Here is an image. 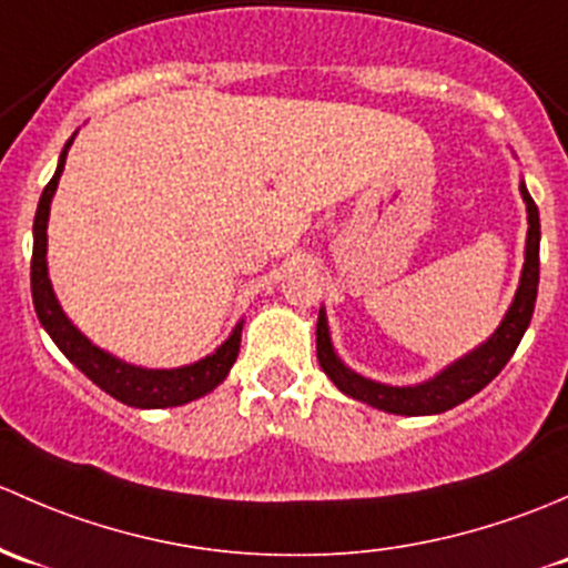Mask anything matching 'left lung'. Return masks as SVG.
<instances>
[{
    "instance_id": "obj_1",
    "label": "left lung",
    "mask_w": 568,
    "mask_h": 568,
    "mask_svg": "<svg viewBox=\"0 0 568 568\" xmlns=\"http://www.w3.org/2000/svg\"><path fill=\"white\" fill-rule=\"evenodd\" d=\"M523 191L525 204H528V248H525V267L523 278H519V290L514 295L511 308L503 317L498 331L493 333L487 344L473 349L470 355L448 366L446 372L437 374L435 379L424 385H413V388H394V385L372 383V379L361 377V374L349 372L342 361L336 358L331 347V336H327L325 314L317 320V361L323 366L327 377L336 383L342 394L353 396V399L366 402V405L377 407V410L396 413V415H432V413H446L452 407L462 405L470 399L473 394L493 383L498 377L503 366L517 349L519 338L528 331L530 317H534V303L536 292H539V207L530 199L528 189L519 185Z\"/></svg>"
}]
</instances>
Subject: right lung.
Here are the masks:
<instances>
[{
	"label": "right lung",
	"instance_id": "obj_1",
	"mask_svg": "<svg viewBox=\"0 0 568 568\" xmlns=\"http://www.w3.org/2000/svg\"><path fill=\"white\" fill-rule=\"evenodd\" d=\"M73 142V139H70ZM65 144L60 155V166H57L54 178L49 180V185L40 194L38 213H34V245H32V301L34 312H38L40 325L49 331V336L54 338L57 347L65 353L70 364L79 366L98 388L106 390L109 396L120 399L122 405L131 407H178L185 402L199 399V396L210 394L219 383H224V377L230 374L232 364H235L237 353H241V331L243 323H237L232 336L215 349L213 355L202 358L194 366H183V369H142V366L122 364V361L111 358L109 353L98 349L95 344L87 342V336H81L70 320L62 314L60 303H57L54 290L49 282V267H45V224H49V207L51 196H54L57 183H60V174L65 169L68 148Z\"/></svg>",
	"mask_w": 568,
	"mask_h": 568
}]
</instances>
